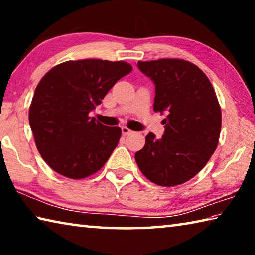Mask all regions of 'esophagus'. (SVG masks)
Instances as JSON below:
<instances>
[{
	"mask_svg": "<svg viewBox=\"0 0 255 255\" xmlns=\"http://www.w3.org/2000/svg\"><path fill=\"white\" fill-rule=\"evenodd\" d=\"M122 132H123L124 136H127V135H130V133H132V131L130 130V129L127 128L126 126L122 127Z\"/></svg>",
	"mask_w": 255,
	"mask_h": 255,
	"instance_id": "esophagus-1",
	"label": "esophagus"
}]
</instances>
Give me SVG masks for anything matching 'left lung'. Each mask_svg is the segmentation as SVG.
Segmentation results:
<instances>
[{"label":"left lung","mask_w":255,"mask_h":255,"mask_svg":"<svg viewBox=\"0 0 255 255\" xmlns=\"http://www.w3.org/2000/svg\"><path fill=\"white\" fill-rule=\"evenodd\" d=\"M138 68L155 84L154 111L166 112L165 131L153 132L135 154L146 178L162 187H174L204 169L217 148L222 111L206 74L184 59L138 62Z\"/></svg>","instance_id":"8db88e82"}]
</instances>
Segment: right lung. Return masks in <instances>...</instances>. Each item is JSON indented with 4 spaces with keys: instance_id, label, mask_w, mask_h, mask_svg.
Here are the masks:
<instances>
[{
    "instance_id": "add662e5",
    "label": "right lung",
    "mask_w": 255,
    "mask_h": 255,
    "mask_svg": "<svg viewBox=\"0 0 255 255\" xmlns=\"http://www.w3.org/2000/svg\"><path fill=\"white\" fill-rule=\"evenodd\" d=\"M131 70L123 60H68L40 80L29 123L38 152L55 172L79 180L105 165L117 147L122 129L102 125L89 114Z\"/></svg>"
}]
</instances>
